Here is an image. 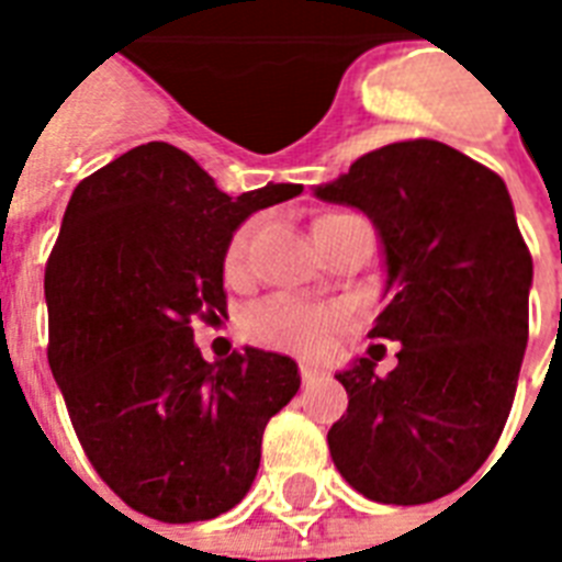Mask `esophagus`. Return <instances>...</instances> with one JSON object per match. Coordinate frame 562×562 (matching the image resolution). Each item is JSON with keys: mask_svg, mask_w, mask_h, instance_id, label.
Listing matches in <instances>:
<instances>
[{"mask_svg": "<svg viewBox=\"0 0 562 562\" xmlns=\"http://www.w3.org/2000/svg\"><path fill=\"white\" fill-rule=\"evenodd\" d=\"M300 375H303V384H312L324 375V370L312 368V364H300Z\"/></svg>", "mask_w": 562, "mask_h": 562, "instance_id": "esophagus-1", "label": "esophagus"}]
</instances>
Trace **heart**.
Here are the masks:
<instances>
[{"instance_id": "obj_1", "label": "heart", "mask_w": 562, "mask_h": 562, "mask_svg": "<svg viewBox=\"0 0 562 562\" xmlns=\"http://www.w3.org/2000/svg\"><path fill=\"white\" fill-rule=\"evenodd\" d=\"M256 227H259V221H247V224L236 229V236L229 238L227 259H224L229 277H236L245 268ZM341 324V308L303 306V303L291 297L265 300V303L254 306L245 315V329L250 338L268 344V347H280V350L306 352V356L324 350L326 344H329L333 329Z\"/></svg>"}]
</instances>
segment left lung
<instances>
[{"mask_svg": "<svg viewBox=\"0 0 562 562\" xmlns=\"http://www.w3.org/2000/svg\"><path fill=\"white\" fill-rule=\"evenodd\" d=\"M315 198L364 212L387 306L370 335L400 341L335 373L350 405L329 428L344 481L382 505H426L470 481L514 405L533 262L505 180L435 139L384 145Z\"/></svg>", "mask_w": 562, "mask_h": 562, "instance_id": "obj_1", "label": "left lung"}]
</instances>
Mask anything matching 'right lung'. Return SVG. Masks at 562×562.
Returning a JSON list of instances; mask_svg holds the SVG:
<instances>
[{"label":"right lung","mask_w":562,"mask_h":562,"mask_svg":"<svg viewBox=\"0 0 562 562\" xmlns=\"http://www.w3.org/2000/svg\"><path fill=\"white\" fill-rule=\"evenodd\" d=\"M300 183L229 198L169 143L136 145L75 187L46 265L48 368L108 487L160 522L247 496L297 361L256 347L203 361L198 317L227 306L229 238Z\"/></svg>","instance_id":"1"}]
</instances>
